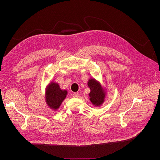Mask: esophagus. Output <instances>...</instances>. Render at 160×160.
I'll use <instances>...</instances> for the list:
<instances>
[{
  "instance_id": "34e87169",
  "label": "esophagus",
  "mask_w": 160,
  "mask_h": 160,
  "mask_svg": "<svg viewBox=\"0 0 160 160\" xmlns=\"http://www.w3.org/2000/svg\"><path fill=\"white\" fill-rule=\"evenodd\" d=\"M72 96H73L74 98H79V97L80 96V94L79 93H72Z\"/></svg>"
}]
</instances>
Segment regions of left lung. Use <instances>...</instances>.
Listing matches in <instances>:
<instances>
[{"mask_svg":"<svg viewBox=\"0 0 160 160\" xmlns=\"http://www.w3.org/2000/svg\"><path fill=\"white\" fill-rule=\"evenodd\" d=\"M88 85L90 89L89 93V100L95 107H100L102 105L108 93V89L105 87L101 85L100 82L94 79L90 78L88 82Z\"/></svg>","mask_w":160,"mask_h":160,"instance_id":"left-lung-1","label":"left lung"}]
</instances>
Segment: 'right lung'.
Segmentation results:
<instances>
[{
  "instance_id": "right-lung-1",
  "label": "right lung",
  "mask_w": 160,
  "mask_h": 160,
  "mask_svg": "<svg viewBox=\"0 0 160 160\" xmlns=\"http://www.w3.org/2000/svg\"><path fill=\"white\" fill-rule=\"evenodd\" d=\"M68 91L62 89L57 82L51 81L45 88V98L47 105L52 111H57L60 108Z\"/></svg>"
}]
</instances>
